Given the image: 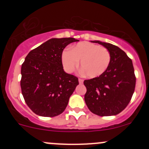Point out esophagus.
I'll use <instances>...</instances> for the list:
<instances>
[{"label":"esophagus","mask_w":149,"mask_h":149,"mask_svg":"<svg viewBox=\"0 0 149 149\" xmlns=\"http://www.w3.org/2000/svg\"><path fill=\"white\" fill-rule=\"evenodd\" d=\"M79 84H83L84 80L81 79H79Z\"/></svg>","instance_id":"obj_1"}]
</instances>
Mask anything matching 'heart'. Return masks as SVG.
Masks as SVG:
<instances>
[{"label":"heart","instance_id":"b5f03b06","mask_svg":"<svg viewBox=\"0 0 149 149\" xmlns=\"http://www.w3.org/2000/svg\"><path fill=\"white\" fill-rule=\"evenodd\" d=\"M63 65L66 71L73 72L79 67L88 78H97L103 74L111 61L109 51L104 47L90 42H81L65 50L61 55Z\"/></svg>","mask_w":149,"mask_h":149}]
</instances>
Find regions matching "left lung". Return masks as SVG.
Here are the masks:
<instances>
[{
	"mask_svg": "<svg viewBox=\"0 0 149 149\" xmlns=\"http://www.w3.org/2000/svg\"><path fill=\"white\" fill-rule=\"evenodd\" d=\"M91 42L106 47L111 61L103 74L84 81L86 87L85 102L89 110L99 116L116 115L127 106L134 93L136 79L133 63L118 47L98 40Z\"/></svg>",
	"mask_w": 149,
	"mask_h": 149,
	"instance_id": "1",
	"label": "left lung"
}]
</instances>
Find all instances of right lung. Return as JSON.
<instances>
[{
    "instance_id": "obj_1",
    "label": "right lung",
    "mask_w": 149,
    "mask_h": 149,
    "mask_svg": "<svg viewBox=\"0 0 149 149\" xmlns=\"http://www.w3.org/2000/svg\"><path fill=\"white\" fill-rule=\"evenodd\" d=\"M78 41L52 38L26 55L21 70V88L26 104L37 115L55 117L65 109L79 80L64 71L61 55L68 45Z\"/></svg>"
}]
</instances>
